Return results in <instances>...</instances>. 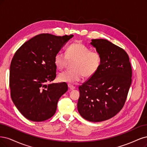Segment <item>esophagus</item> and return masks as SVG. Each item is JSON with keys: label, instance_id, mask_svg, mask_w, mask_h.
I'll return each instance as SVG.
<instances>
[{"label": "esophagus", "instance_id": "34e87169", "mask_svg": "<svg viewBox=\"0 0 147 147\" xmlns=\"http://www.w3.org/2000/svg\"><path fill=\"white\" fill-rule=\"evenodd\" d=\"M68 87L70 90H74L75 88V87L73 86L71 84H68Z\"/></svg>", "mask_w": 147, "mask_h": 147}]
</instances>
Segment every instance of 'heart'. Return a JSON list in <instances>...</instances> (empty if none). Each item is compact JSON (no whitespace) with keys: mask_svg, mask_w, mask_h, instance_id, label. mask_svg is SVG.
I'll use <instances>...</instances> for the list:
<instances>
[{"mask_svg":"<svg viewBox=\"0 0 147 147\" xmlns=\"http://www.w3.org/2000/svg\"><path fill=\"white\" fill-rule=\"evenodd\" d=\"M68 60H74L72 64L73 69L67 70L59 75L61 82L76 84L83 79L84 76L90 78L95 73L101 63V55L98 52L90 51L81 42H74L67 49L66 54L59 51L54 57V63L58 69H63Z\"/></svg>","mask_w":147,"mask_h":147,"instance_id":"obj_1","label":"heart"}]
</instances>
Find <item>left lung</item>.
<instances>
[{
  "mask_svg": "<svg viewBox=\"0 0 147 147\" xmlns=\"http://www.w3.org/2000/svg\"><path fill=\"white\" fill-rule=\"evenodd\" d=\"M90 44L100 54L97 71L79 87L78 110L84 119L99 122L110 119L123 107L131 84L132 69L127 54L105 39Z\"/></svg>",
  "mask_w": 147,
  "mask_h": 147,
  "instance_id": "obj_1",
  "label": "left lung"
}]
</instances>
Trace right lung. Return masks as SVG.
<instances>
[{"label":"right lung","instance_id":"right-lung-1","mask_svg":"<svg viewBox=\"0 0 147 147\" xmlns=\"http://www.w3.org/2000/svg\"><path fill=\"white\" fill-rule=\"evenodd\" d=\"M73 35H38L24 42L12 59L10 70L11 98L27 119L42 121L55 113L67 83L49 84L56 77L54 57Z\"/></svg>","mask_w":147,"mask_h":147}]
</instances>
